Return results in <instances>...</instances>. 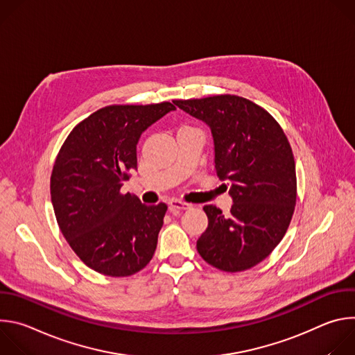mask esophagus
Wrapping results in <instances>:
<instances>
[{"mask_svg":"<svg viewBox=\"0 0 355 355\" xmlns=\"http://www.w3.org/2000/svg\"><path fill=\"white\" fill-rule=\"evenodd\" d=\"M191 208H192L191 204H187V202H182V200H178V199H173V200L170 202V211H171L174 215H177V214H180V212H182V211L191 209Z\"/></svg>","mask_w":355,"mask_h":355,"instance_id":"esophagus-1","label":"esophagus"}]
</instances>
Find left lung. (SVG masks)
<instances>
[{
	"label": "left lung",
	"instance_id": "8db88e82",
	"mask_svg": "<svg viewBox=\"0 0 355 355\" xmlns=\"http://www.w3.org/2000/svg\"><path fill=\"white\" fill-rule=\"evenodd\" d=\"M173 103L211 128L216 174L229 181L233 198L229 216L204 207L208 227L196 241L198 252L226 272L257 266L279 244L295 211L296 171L286 135L264 108L239 95Z\"/></svg>",
	"mask_w": 355,
	"mask_h": 355
}]
</instances>
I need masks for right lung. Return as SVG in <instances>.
<instances>
[{
	"label": "right lung",
	"mask_w": 355,
	"mask_h": 355,
	"mask_svg": "<svg viewBox=\"0 0 355 355\" xmlns=\"http://www.w3.org/2000/svg\"><path fill=\"white\" fill-rule=\"evenodd\" d=\"M174 110L171 103L104 107L59 150L50 177L56 220L78 259L99 274L129 277L153 259L167 205L147 207L121 188L137 170L140 135Z\"/></svg>",
	"instance_id": "add662e5"
}]
</instances>
